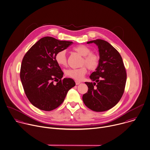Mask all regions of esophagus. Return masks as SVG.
<instances>
[{"instance_id": "1", "label": "esophagus", "mask_w": 150, "mask_h": 150, "mask_svg": "<svg viewBox=\"0 0 150 150\" xmlns=\"http://www.w3.org/2000/svg\"><path fill=\"white\" fill-rule=\"evenodd\" d=\"M75 82H76V85H79V84L81 83V82H80V81H76Z\"/></svg>"}]
</instances>
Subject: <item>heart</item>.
Returning a JSON list of instances; mask_svg holds the SVG:
<instances>
[{"mask_svg":"<svg viewBox=\"0 0 150 150\" xmlns=\"http://www.w3.org/2000/svg\"><path fill=\"white\" fill-rule=\"evenodd\" d=\"M73 50L83 56L82 64H85L91 70H94L97 69L100 62V57L96 53H91V50L84 45H80L75 47ZM55 60L60 66H66L67 65V57L66 52L60 50L55 55ZM87 72V69L86 66H82L79 69H69L65 71L66 75L76 81H81L83 79Z\"/></svg>","mask_w":150,"mask_h":150,"instance_id":"obj_1","label":"heart"}]
</instances>
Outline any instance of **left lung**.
Wrapping results in <instances>:
<instances>
[{
	"label": "left lung",
	"instance_id": "1",
	"mask_svg": "<svg viewBox=\"0 0 150 150\" xmlns=\"http://www.w3.org/2000/svg\"><path fill=\"white\" fill-rule=\"evenodd\" d=\"M87 43L97 45L100 62L90 76L95 82L85 83L88 90L83 95V100L94 111H106L115 106L123 96L127 77L126 69L120 53L109 42L98 39Z\"/></svg>",
	"mask_w": 150,
	"mask_h": 150
}]
</instances>
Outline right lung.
<instances>
[{
	"instance_id": "right-lung-1",
	"label": "right lung",
	"mask_w": 150,
	"mask_h": 150,
	"mask_svg": "<svg viewBox=\"0 0 150 150\" xmlns=\"http://www.w3.org/2000/svg\"><path fill=\"white\" fill-rule=\"evenodd\" d=\"M73 42L45 37L36 42L24 55L20 79L27 97L37 108L50 111L64 101L68 91L76 83L63 76L55 60L56 54L66 50ZM58 83L54 84V81Z\"/></svg>"
}]
</instances>
